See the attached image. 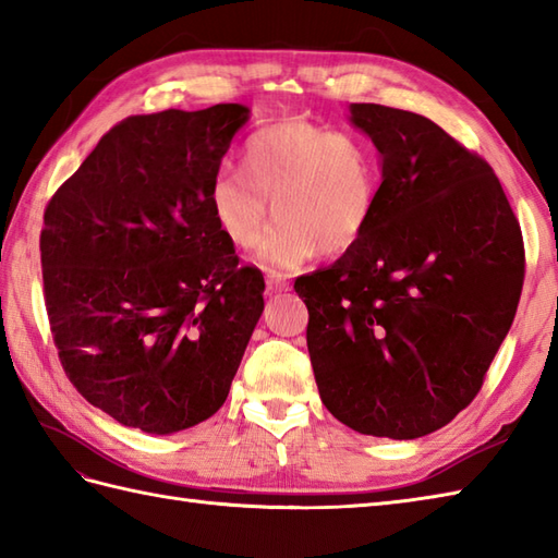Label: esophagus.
Segmentation results:
<instances>
[{
  "instance_id": "esophagus-1",
  "label": "esophagus",
  "mask_w": 558,
  "mask_h": 558,
  "mask_svg": "<svg viewBox=\"0 0 558 558\" xmlns=\"http://www.w3.org/2000/svg\"><path fill=\"white\" fill-rule=\"evenodd\" d=\"M268 288L270 290H288L290 282L286 276H280V272H270L268 276Z\"/></svg>"
}]
</instances>
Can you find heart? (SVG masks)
Returning <instances> with one entry per match:
<instances>
[{
  "label": "heart",
  "instance_id": "b5f03b06",
  "mask_svg": "<svg viewBox=\"0 0 558 558\" xmlns=\"http://www.w3.org/2000/svg\"><path fill=\"white\" fill-rule=\"evenodd\" d=\"M381 172L366 141L306 122L260 126L242 148V172L222 170L210 208L228 242L252 248L264 234L268 201L276 225L256 260L268 272L298 270L322 254H342L369 230Z\"/></svg>",
  "mask_w": 558,
  "mask_h": 558
}]
</instances>
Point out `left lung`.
Wrapping results in <instances>:
<instances>
[{"label":"left lung","mask_w":558,"mask_h":558,"mask_svg":"<svg viewBox=\"0 0 558 558\" xmlns=\"http://www.w3.org/2000/svg\"><path fill=\"white\" fill-rule=\"evenodd\" d=\"M348 120L378 150L374 218L294 292L328 412L408 441L480 393L523 290V234L489 165L432 120L372 102Z\"/></svg>","instance_id":"1"}]
</instances>
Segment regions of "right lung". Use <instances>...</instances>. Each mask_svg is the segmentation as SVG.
I'll list each match as a JSON object with an SVG mask.
<instances>
[{
  "label": "right lung",
  "mask_w": 558,
  "mask_h": 558,
  "mask_svg": "<svg viewBox=\"0 0 558 558\" xmlns=\"http://www.w3.org/2000/svg\"><path fill=\"white\" fill-rule=\"evenodd\" d=\"M252 110L240 102L120 122L45 210V304L69 381L146 434L213 417L264 312L210 184Z\"/></svg>",
  "instance_id": "right-lung-1"
}]
</instances>
